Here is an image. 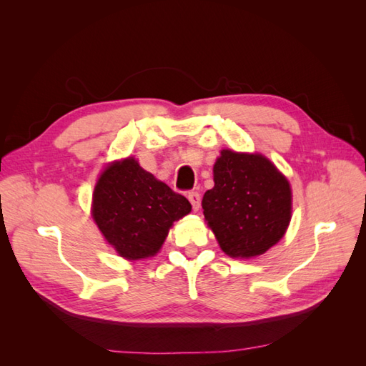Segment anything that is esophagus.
<instances>
[{
    "instance_id": "obj_1",
    "label": "esophagus",
    "mask_w": 366,
    "mask_h": 366,
    "mask_svg": "<svg viewBox=\"0 0 366 366\" xmlns=\"http://www.w3.org/2000/svg\"><path fill=\"white\" fill-rule=\"evenodd\" d=\"M187 198H189V202H191V204H192L194 212H197V210L200 209V204H202V197H200V194H198V192H191L189 195H187Z\"/></svg>"
}]
</instances>
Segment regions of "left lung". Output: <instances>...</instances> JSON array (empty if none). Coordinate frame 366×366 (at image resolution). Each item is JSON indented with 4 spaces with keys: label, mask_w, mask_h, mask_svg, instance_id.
<instances>
[{
    "label": "left lung",
    "mask_w": 366,
    "mask_h": 366,
    "mask_svg": "<svg viewBox=\"0 0 366 366\" xmlns=\"http://www.w3.org/2000/svg\"><path fill=\"white\" fill-rule=\"evenodd\" d=\"M207 227L227 257L250 259L282 239L293 210L287 177L261 152L221 149L214 187L203 195Z\"/></svg>",
    "instance_id": "obj_1"
}]
</instances>
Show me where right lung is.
Wrapping results in <instances>:
<instances>
[{
    "instance_id": "obj_1",
    "label": "right lung",
    "mask_w": 366,
    "mask_h": 366,
    "mask_svg": "<svg viewBox=\"0 0 366 366\" xmlns=\"http://www.w3.org/2000/svg\"><path fill=\"white\" fill-rule=\"evenodd\" d=\"M192 210L180 194L140 166L134 156L107 163L92 197V217L120 258L156 257L175 221Z\"/></svg>"
}]
</instances>
